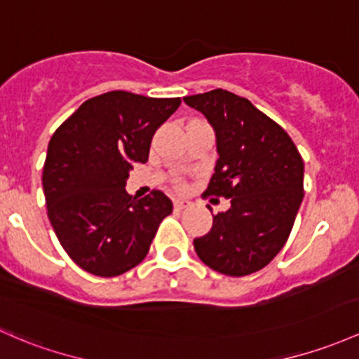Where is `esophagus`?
<instances>
[{"mask_svg": "<svg viewBox=\"0 0 359 359\" xmlns=\"http://www.w3.org/2000/svg\"><path fill=\"white\" fill-rule=\"evenodd\" d=\"M189 205V201H186V199H175V201H173V206H175L177 210H182V208H186V206Z\"/></svg>", "mask_w": 359, "mask_h": 359, "instance_id": "34e87169", "label": "esophagus"}]
</instances>
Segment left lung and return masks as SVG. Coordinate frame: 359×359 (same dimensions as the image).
Listing matches in <instances>:
<instances>
[{
    "mask_svg": "<svg viewBox=\"0 0 359 359\" xmlns=\"http://www.w3.org/2000/svg\"><path fill=\"white\" fill-rule=\"evenodd\" d=\"M184 103L201 111L217 135L218 160L203 198L230 201L210 232L194 239L196 252L230 277L262 270L292 230L304 196L303 158L287 132L246 97L213 89Z\"/></svg>",
    "mask_w": 359,
    "mask_h": 359,
    "instance_id": "8db88e82",
    "label": "left lung"
}]
</instances>
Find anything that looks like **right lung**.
<instances>
[{"instance_id": "add662e5", "label": "right lung", "mask_w": 359, "mask_h": 359, "mask_svg": "<svg viewBox=\"0 0 359 359\" xmlns=\"http://www.w3.org/2000/svg\"><path fill=\"white\" fill-rule=\"evenodd\" d=\"M180 97L111 90L90 97L53 134L43 168L48 217L67 255L100 277L142 262L173 205L161 191L127 194L135 163H146L158 127Z\"/></svg>"}]
</instances>
